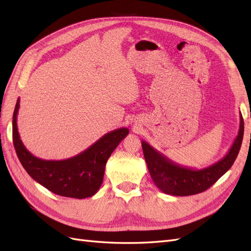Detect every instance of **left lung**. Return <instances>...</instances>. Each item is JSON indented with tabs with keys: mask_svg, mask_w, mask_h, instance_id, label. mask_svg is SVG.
Returning <instances> with one entry per match:
<instances>
[{
	"mask_svg": "<svg viewBox=\"0 0 251 251\" xmlns=\"http://www.w3.org/2000/svg\"><path fill=\"white\" fill-rule=\"evenodd\" d=\"M243 134L244 121L242 114H240L239 132L227 154L223 159L203 169H193L178 165L145 141H142V148L149 174L156 187L167 195L186 197L208 189L227 173L239 154Z\"/></svg>",
	"mask_w": 251,
	"mask_h": 251,
	"instance_id": "1",
	"label": "left lung"
}]
</instances>
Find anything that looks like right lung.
<instances>
[{"mask_svg":"<svg viewBox=\"0 0 251 251\" xmlns=\"http://www.w3.org/2000/svg\"><path fill=\"white\" fill-rule=\"evenodd\" d=\"M18 99L12 118V139L19 160L34 181L62 197L85 199L96 195L103 182L106 163L121 141L129 133L128 128H119L94 143L83 152L60 161L43 160L28 151L20 139L17 116Z\"/></svg>","mask_w":251,"mask_h":251,"instance_id":"right-lung-1","label":"right lung"}]
</instances>
